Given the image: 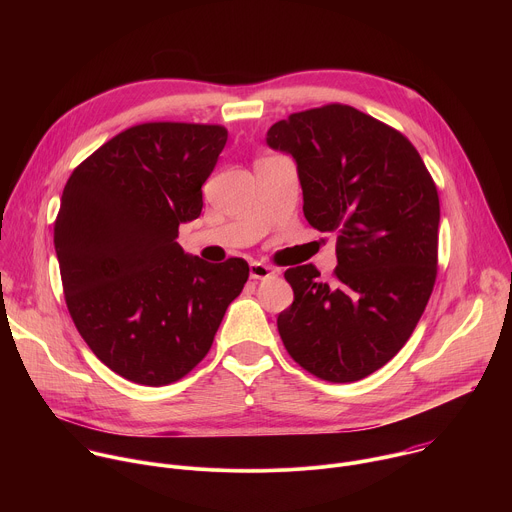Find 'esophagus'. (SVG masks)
I'll use <instances>...</instances> for the list:
<instances>
[{
	"label": "esophagus",
	"mask_w": 512,
	"mask_h": 512,
	"mask_svg": "<svg viewBox=\"0 0 512 512\" xmlns=\"http://www.w3.org/2000/svg\"><path fill=\"white\" fill-rule=\"evenodd\" d=\"M249 275H251V279H267V277H273V275H275V269H271V267L265 265V263L253 261V263L249 265Z\"/></svg>",
	"instance_id": "esophagus-1"
}]
</instances>
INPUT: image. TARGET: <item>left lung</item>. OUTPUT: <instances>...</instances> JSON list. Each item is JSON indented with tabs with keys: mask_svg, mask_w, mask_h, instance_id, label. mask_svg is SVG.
I'll return each instance as SVG.
<instances>
[{
	"mask_svg": "<svg viewBox=\"0 0 512 512\" xmlns=\"http://www.w3.org/2000/svg\"><path fill=\"white\" fill-rule=\"evenodd\" d=\"M267 143L296 160L308 223L338 235L330 283L314 265L285 271L294 304L279 336L314 377L360 381L403 348L433 291L435 182L403 133L340 103L291 113Z\"/></svg>",
	"mask_w": 512,
	"mask_h": 512,
	"instance_id": "obj_1",
	"label": "left lung"
}]
</instances>
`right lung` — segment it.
I'll use <instances>...</instances> for the list:
<instances>
[{"mask_svg": "<svg viewBox=\"0 0 512 512\" xmlns=\"http://www.w3.org/2000/svg\"><path fill=\"white\" fill-rule=\"evenodd\" d=\"M227 137L223 125H133L64 186L54 249L66 308L95 356L137 385L186 377L247 283V261L206 263L176 243Z\"/></svg>", "mask_w": 512, "mask_h": 512, "instance_id": "add662e5", "label": "right lung"}]
</instances>
